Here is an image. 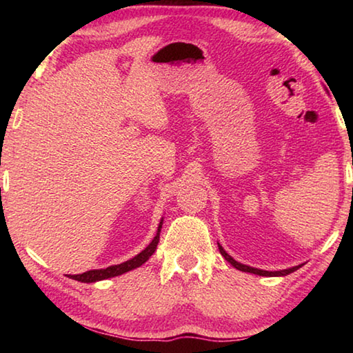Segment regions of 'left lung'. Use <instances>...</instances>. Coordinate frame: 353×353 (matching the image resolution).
<instances>
[{"mask_svg":"<svg viewBox=\"0 0 353 353\" xmlns=\"http://www.w3.org/2000/svg\"><path fill=\"white\" fill-rule=\"evenodd\" d=\"M218 248H219V252H221V255L224 256V259L230 263L232 266L234 268H236V270H240V271H243V272H250V274H256V276H265V277H280V276H286V274H291V272H294V271H297L299 268H301L302 265H299V266H294V268H288V270H282V271H263V270H256V268H252V266H248V265H241L240 261H236V260H234L232 259V256L225 252V250L223 249V246H221V244H218Z\"/></svg>","mask_w":353,"mask_h":353,"instance_id":"obj_1","label":"left lung"}]
</instances>
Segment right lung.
Segmentation results:
<instances>
[{
    "instance_id": "right-lung-1",
    "label": "right lung",
    "mask_w": 353,
    "mask_h": 353,
    "mask_svg": "<svg viewBox=\"0 0 353 353\" xmlns=\"http://www.w3.org/2000/svg\"><path fill=\"white\" fill-rule=\"evenodd\" d=\"M162 224H163V219L160 221L159 229H157V235L154 236V240L149 243V246L145 250H141L139 255H135L134 259H130V260L124 261V263H119V265L109 266V268H105V270H92V271H87V272H82V274H76V276H70V279L77 280V282H82V283H93V282H99V280H105V279H110V277L121 276V274H124V272L132 271V270H135V268L141 266L143 263H146L149 260V256H151L155 252V249H157Z\"/></svg>"
}]
</instances>
